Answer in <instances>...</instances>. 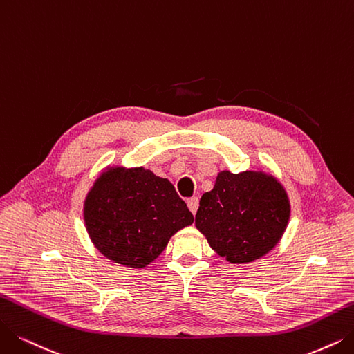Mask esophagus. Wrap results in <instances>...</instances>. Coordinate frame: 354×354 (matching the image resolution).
I'll list each match as a JSON object with an SVG mask.
<instances>
[{"instance_id":"1","label":"esophagus","mask_w":354,"mask_h":354,"mask_svg":"<svg viewBox=\"0 0 354 354\" xmlns=\"http://www.w3.org/2000/svg\"><path fill=\"white\" fill-rule=\"evenodd\" d=\"M187 206H189L192 214L196 215L197 207H199V199H197V197H190V199H187Z\"/></svg>"}]
</instances>
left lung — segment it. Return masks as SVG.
<instances>
[{
  "label": "left lung",
  "mask_w": 354,
  "mask_h": 354,
  "mask_svg": "<svg viewBox=\"0 0 354 354\" xmlns=\"http://www.w3.org/2000/svg\"><path fill=\"white\" fill-rule=\"evenodd\" d=\"M289 215L288 194L272 176L222 171L215 187L202 196L196 228L221 257L250 263L279 243Z\"/></svg>",
  "instance_id": "obj_1"
}]
</instances>
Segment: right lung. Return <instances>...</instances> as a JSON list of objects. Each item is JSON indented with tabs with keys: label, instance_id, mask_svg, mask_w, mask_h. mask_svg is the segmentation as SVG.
I'll use <instances>...</instances> for the list:
<instances>
[{
	"label": "right lung",
	"instance_id": "add662e5",
	"mask_svg": "<svg viewBox=\"0 0 354 354\" xmlns=\"http://www.w3.org/2000/svg\"><path fill=\"white\" fill-rule=\"evenodd\" d=\"M84 219L93 243L107 259L142 268L194 218L167 178L144 168H113L90 190Z\"/></svg>",
	"mask_w": 354,
	"mask_h": 354
}]
</instances>
